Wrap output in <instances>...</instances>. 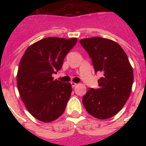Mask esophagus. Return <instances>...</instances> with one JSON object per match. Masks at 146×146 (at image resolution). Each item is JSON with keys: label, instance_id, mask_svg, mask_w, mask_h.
Returning <instances> with one entry per match:
<instances>
[{"label": "esophagus", "instance_id": "obj_1", "mask_svg": "<svg viewBox=\"0 0 146 146\" xmlns=\"http://www.w3.org/2000/svg\"><path fill=\"white\" fill-rule=\"evenodd\" d=\"M71 86H72V87H75L77 86V84H76V83H75V82H71Z\"/></svg>", "mask_w": 146, "mask_h": 146}]
</instances>
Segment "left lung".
Wrapping results in <instances>:
<instances>
[{
    "label": "left lung",
    "mask_w": 146,
    "mask_h": 146,
    "mask_svg": "<svg viewBox=\"0 0 146 146\" xmlns=\"http://www.w3.org/2000/svg\"><path fill=\"white\" fill-rule=\"evenodd\" d=\"M80 42L91 57L96 73L102 74L98 89H89L82 98V104L94 117H112L131 93L133 71L127 55L120 44L108 38H88Z\"/></svg>",
    "instance_id": "1"
}]
</instances>
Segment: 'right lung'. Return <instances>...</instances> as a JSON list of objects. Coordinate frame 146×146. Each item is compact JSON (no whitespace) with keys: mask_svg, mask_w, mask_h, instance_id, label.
Listing matches in <instances>:
<instances>
[{"mask_svg":"<svg viewBox=\"0 0 146 146\" xmlns=\"http://www.w3.org/2000/svg\"><path fill=\"white\" fill-rule=\"evenodd\" d=\"M77 38L48 37L26 49L19 64L17 87L28 111L37 120L51 122L61 116L72 92L70 82L54 80Z\"/></svg>","mask_w":146,"mask_h":146,"instance_id":"add662e5","label":"right lung"}]
</instances>
